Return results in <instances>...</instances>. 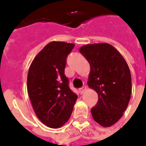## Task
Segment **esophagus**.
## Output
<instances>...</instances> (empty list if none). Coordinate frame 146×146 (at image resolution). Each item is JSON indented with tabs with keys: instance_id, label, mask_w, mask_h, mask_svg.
<instances>
[{
	"instance_id": "esophagus-1",
	"label": "esophagus",
	"mask_w": 146,
	"mask_h": 146,
	"mask_svg": "<svg viewBox=\"0 0 146 146\" xmlns=\"http://www.w3.org/2000/svg\"><path fill=\"white\" fill-rule=\"evenodd\" d=\"M86 89H87V87H86V86H84V87H82L80 89V94L84 93V92L86 91Z\"/></svg>"
}]
</instances>
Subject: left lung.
<instances>
[{
    "label": "left lung",
    "mask_w": 146,
    "mask_h": 146,
    "mask_svg": "<svg viewBox=\"0 0 146 146\" xmlns=\"http://www.w3.org/2000/svg\"><path fill=\"white\" fill-rule=\"evenodd\" d=\"M79 51L91 67L88 85L97 92L91 112L95 122L110 127L123 116L131 95V76L122 54L110 44H86Z\"/></svg>",
    "instance_id": "8db88e82"
}]
</instances>
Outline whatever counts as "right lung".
I'll use <instances>...</instances> for the list:
<instances>
[{
    "instance_id": "add662e5",
    "label": "right lung",
    "mask_w": 146,
    "mask_h": 146,
    "mask_svg": "<svg viewBox=\"0 0 146 146\" xmlns=\"http://www.w3.org/2000/svg\"><path fill=\"white\" fill-rule=\"evenodd\" d=\"M75 44L52 41L39 52L27 75V92L38 119L58 128L70 119L77 95L65 75L66 58Z\"/></svg>"
}]
</instances>
